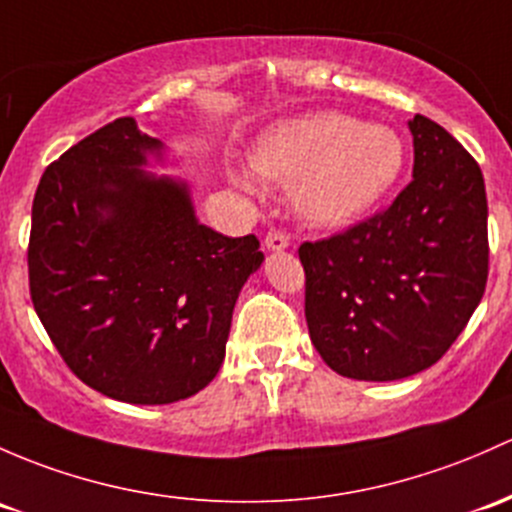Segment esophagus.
Returning a JSON list of instances; mask_svg holds the SVG:
<instances>
[{"instance_id": "esophagus-1", "label": "esophagus", "mask_w": 512, "mask_h": 512, "mask_svg": "<svg viewBox=\"0 0 512 512\" xmlns=\"http://www.w3.org/2000/svg\"><path fill=\"white\" fill-rule=\"evenodd\" d=\"M265 247L270 252H284L289 247V238L284 233H279V230H274V233H267Z\"/></svg>"}]
</instances>
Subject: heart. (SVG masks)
Masks as SVG:
<instances>
[{"mask_svg": "<svg viewBox=\"0 0 512 512\" xmlns=\"http://www.w3.org/2000/svg\"><path fill=\"white\" fill-rule=\"evenodd\" d=\"M247 161L265 184L294 186V208L304 223L343 228L392 191L405 166V144L390 127L316 112L262 129ZM240 181L250 186L245 176Z\"/></svg>", "mask_w": 512, "mask_h": 512, "instance_id": "heart-1", "label": "heart"}]
</instances>
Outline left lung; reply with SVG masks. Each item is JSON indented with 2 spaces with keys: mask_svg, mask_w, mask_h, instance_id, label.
I'll list each match as a JSON object with an SVG mask.
<instances>
[{
  "mask_svg": "<svg viewBox=\"0 0 512 512\" xmlns=\"http://www.w3.org/2000/svg\"><path fill=\"white\" fill-rule=\"evenodd\" d=\"M407 127L410 186L387 211L299 247L311 343L343 378L387 383L432 368L486 289L481 169L429 117L414 115Z\"/></svg>",
  "mask_w": 512,
  "mask_h": 512,
  "instance_id": "8db88e82",
  "label": "left lung"
}]
</instances>
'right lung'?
I'll use <instances>...</instances> for the list:
<instances>
[{
    "label": "right lung",
    "mask_w": 512,
    "mask_h": 512,
    "mask_svg": "<svg viewBox=\"0 0 512 512\" xmlns=\"http://www.w3.org/2000/svg\"><path fill=\"white\" fill-rule=\"evenodd\" d=\"M166 144L120 117L53 161L31 208L29 287L68 368L129 405L203 390L235 301L265 255L198 220L186 181L152 174Z\"/></svg>",
    "instance_id": "right-lung-1"
}]
</instances>
